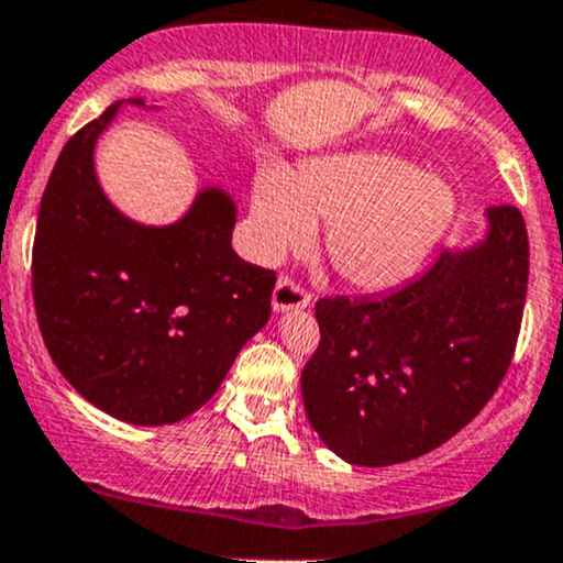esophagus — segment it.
I'll return each mask as SVG.
<instances>
[{"label":"esophagus","instance_id":"1","mask_svg":"<svg viewBox=\"0 0 563 563\" xmlns=\"http://www.w3.org/2000/svg\"><path fill=\"white\" fill-rule=\"evenodd\" d=\"M310 294L305 288H299L294 280H288V277H280L275 291H272V307H275V312L305 310V307H310Z\"/></svg>","mask_w":563,"mask_h":563}]
</instances>
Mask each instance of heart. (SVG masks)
<instances>
[{"mask_svg": "<svg viewBox=\"0 0 563 563\" xmlns=\"http://www.w3.org/2000/svg\"><path fill=\"white\" fill-rule=\"evenodd\" d=\"M455 210L445 177L418 173L394 153H331L297 173L266 162L253 183L247 245L262 262H277L310 242L312 223H323L342 280L361 291H388L421 272Z\"/></svg>", "mask_w": 563, "mask_h": 563, "instance_id": "b5f03b06", "label": "heart"}]
</instances>
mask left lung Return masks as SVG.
Masks as SVG:
<instances>
[{"label": "left lung", "mask_w": 563, "mask_h": 563, "mask_svg": "<svg viewBox=\"0 0 563 563\" xmlns=\"http://www.w3.org/2000/svg\"><path fill=\"white\" fill-rule=\"evenodd\" d=\"M529 286L518 207L485 210V234L383 297L321 299V342L301 399L323 445L358 466L434 451L494 396L516 351Z\"/></svg>", "instance_id": "left-lung-1"}]
</instances>
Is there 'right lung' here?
I'll return each mask as SVG.
<instances>
[{"label":"right lung","instance_id":"add662e5","mask_svg":"<svg viewBox=\"0 0 563 563\" xmlns=\"http://www.w3.org/2000/svg\"><path fill=\"white\" fill-rule=\"evenodd\" d=\"M121 108L82 126L53 167L34 234V310L53 364L82 399L118 421L167 426L216 394L269 321L275 272L234 253L236 205L223 188L205 186L167 227L110 202L93 151Z\"/></svg>","mask_w":563,"mask_h":563}]
</instances>
